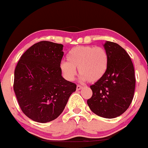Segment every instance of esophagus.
<instances>
[{
  "label": "esophagus",
  "mask_w": 148,
  "mask_h": 148,
  "mask_svg": "<svg viewBox=\"0 0 148 148\" xmlns=\"http://www.w3.org/2000/svg\"><path fill=\"white\" fill-rule=\"evenodd\" d=\"M82 88V86H80V85H77V86H76V90H81Z\"/></svg>",
  "instance_id": "esophagus-1"
}]
</instances>
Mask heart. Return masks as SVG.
<instances>
[{
    "instance_id": "heart-1",
    "label": "heart",
    "mask_w": 148,
    "mask_h": 148,
    "mask_svg": "<svg viewBox=\"0 0 148 148\" xmlns=\"http://www.w3.org/2000/svg\"><path fill=\"white\" fill-rule=\"evenodd\" d=\"M67 61H62L60 69L67 81H73L76 69L80 74V80L95 83L99 81L106 74L108 67V56L102 47L79 46L69 51Z\"/></svg>"
}]
</instances>
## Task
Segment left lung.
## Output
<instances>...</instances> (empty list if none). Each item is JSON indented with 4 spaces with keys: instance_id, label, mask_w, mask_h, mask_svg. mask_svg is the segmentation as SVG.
Here are the masks:
<instances>
[{
    "instance_id": "8db88e82",
    "label": "left lung",
    "mask_w": 148,
    "mask_h": 148,
    "mask_svg": "<svg viewBox=\"0 0 148 148\" xmlns=\"http://www.w3.org/2000/svg\"><path fill=\"white\" fill-rule=\"evenodd\" d=\"M108 56V67L101 79L90 86L87 103L96 115L114 118L127 111L134 97L136 79L130 56L123 47L107 41L103 45Z\"/></svg>"
}]
</instances>
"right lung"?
<instances>
[{"label": "right lung", "mask_w": 148, "mask_h": 148, "mask_svg": "<svg viewBox=\"0 0 148 148\" xmlns=\"http://www.w3.org/2000/svg\"><path fill=\"white\" fill-rule=\"evenodd\" d=\"M63 45L41 41L20 58L14 70V90L23 113L37 123L56 119L76 85L62 76Z\"/></svg>", "instance_id": "1"}]
</instances>
